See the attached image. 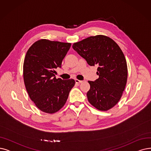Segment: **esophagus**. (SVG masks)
Masks as SVG:
<instances>
[{
  "mask_svg": "<svg viewBox=\"0 0 151 151\" xmlns=\"http://www.w3.org/2000/svg\"><path fill=\"white\" fill-rule=\"evenodd\" d=\"M75 82L76 83H81L82 82V81L80 80H78V79H75Z\"/></svg>",
  "mask_w": 151,
  "mask_h": 151,
  "instance_id": "obj_1",
  "label": "esophagus"
}]
</instances>
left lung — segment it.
<instances>
[{"label": "left lung", "mask_w": 151, "mask_h": 151, "mask_svg": "<svg viewBox=\"0 0 151 151\" xmlns=\"http://www.w3.org/2000/svg\"><path fill=\"white\" fill-rule=\"evenodd\" d=\"M73 49L91 66H98L99 79L88 81L89 103L100 111H107L121 99L128 78V68L121 48L105 35L90 37L72 45Z\"/></svg>", "instance_id": "1"}]
</instances>
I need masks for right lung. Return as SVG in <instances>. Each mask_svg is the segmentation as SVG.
<instances>
[{
  "mask_svg": "<svg viewBox=\"0 0 151 151\" xmlns=\"http://www.w3.org/2000/svg\"><path fill=\"white\" fill-rule=\"evenodd\" d=\"M71 43L41 39L29 47L23 63V80L27 91L38 108L52 114L64 106L74 79H56L55 70L61 68Z\"/></svg>",
  "mask_w": 151,
  "mask_h": 151,
  "instance_id": "add662e5",
  "label": "right lung"
}]
</instances>
